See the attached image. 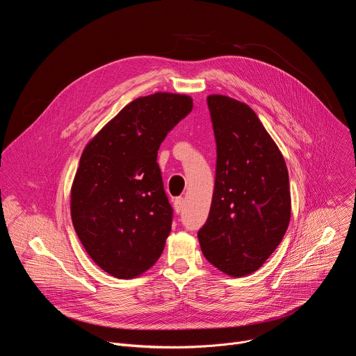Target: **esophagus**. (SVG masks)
Masks as SVG:
<instances>
[{
  "mask_svg": "<svg viewBox=\"0 0 356 356\" xmlns=\"http://www.w3.org/2000/svg\"><path fill=\"white\" fill-rule=\"evenodd\" d=\"M175 211L179 214V213H181L183 211V206H184V200L181 198V197H179V198H176L175 200Z\"/></svg>",
  "mask_w": 356,
  "mask_h": 356,
  "instance_id": "esophagus-1",
  "label": "esophagus"
}]
</instances>
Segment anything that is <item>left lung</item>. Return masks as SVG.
<instances>
[{
    "instance_id": "obj_1",
    "label": "left lung",
    "mask_w": 356,
    "mask_h": 356,
    "mask_svg": "<svg viewBox=\"0 0 356 356\" xmlns=\"http://www.w3.org/2000/svg\"><path fill=\"white\" fill-rule=\"evenodd\" d=\"M217 169L207 222L198 231L202 255L222 273L258 270L282 242L291 216L289 172L261 120L241 101L207 97Z\"/></svg>"
}]
</instances>
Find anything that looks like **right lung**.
I'll use <instances>...</instances> for the list:
<instances>
[{"label": "right lung", "mask_w": 356, "mask_h": 356, "mask_svg": "<svg viewBox=\"0 0 356 356\" xmlns=\"http://www.w3.org/2000/svg\"><path fill=\"white\" fill-rule=\"evenodd\" d=\"M193 110L186 94L135 98L86 145L70 191L76 234L108 275L134 279L154 266L172 229L158 150Z\"/></svg>", "instance_id": "add662e5"}]
</instances>
